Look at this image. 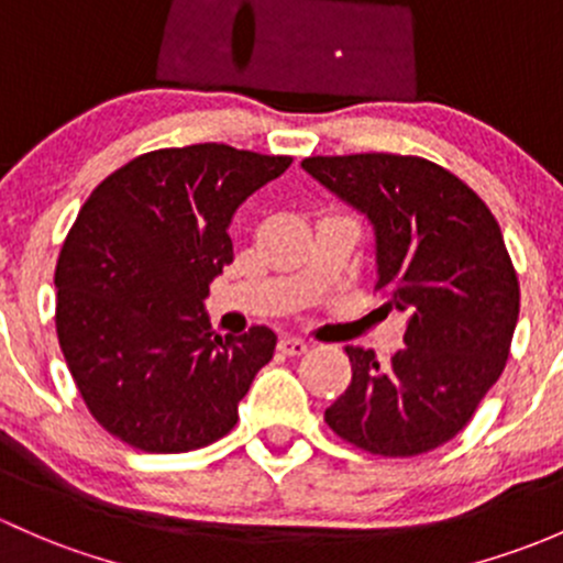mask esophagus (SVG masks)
Here are the masks:
<instances>
[{"label":"esophagus","instance_id":"1","mask_svg":"<svg viewBox=\"0 0 563 563\" xmlns=\"http://www.w3.org/2000/svg\"><path fill=\"white\" fill-rule=\"evenodd\" d=\"M279 350L284 352V355L298 357V355H303L306 350H309V341L298 339V335H284V339L279 341Z\"/></svg>","mask_w":563,"mask_h":563}]
</instances>
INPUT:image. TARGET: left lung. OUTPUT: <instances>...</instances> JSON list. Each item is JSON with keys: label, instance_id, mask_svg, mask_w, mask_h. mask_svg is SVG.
I'll return each instance as SVG.
<instances>
[{"label": "left lung", "instance_id": "1", "mask_svg": "<svg viewBox=\"0 0 563 563\" xmlns=\"http://www.w3.org/2000/svg\"><path fill=\"white\" fill-rule=\"evenodd\" d=\"M300 167L366 213L382 309L409 317L390 363L346 346L352 382L324 422L374 455L442 448L501 376L518 324V276L494 213L422 156H309Z\"/></svg>", "mask_w": 563, "mask_h": 563}]
</instances>
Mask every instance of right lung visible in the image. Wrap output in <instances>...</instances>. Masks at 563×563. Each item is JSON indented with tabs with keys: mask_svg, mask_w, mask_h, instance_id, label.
<instances>
[{
	"mask_svg": "<svg viewBox=\"0 0 563 563\" xmlns=\"http://www.w3.org/2000/svg\"><path fill=\"white\" fill-rule=\"evenodd\" d=\"M289 165L224 143L159 148L84 202L56 263V333L84 404L115 439L189 453L233 431L276 333L257 324L222 339L208 287L233 263V213Z\"/></svg>",
	"mask_w": 563,
	"mask_h": 563,
	"instance_id": "add662e5",
	"label": "right lung"
}]
</instances>
